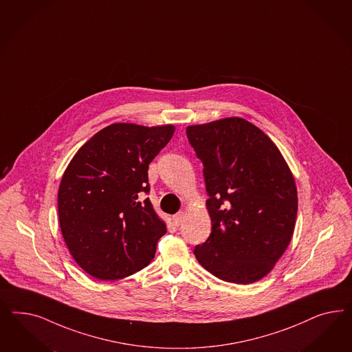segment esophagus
Here are the masks:
<instances>
[{
	"mask_svg": "<svg viewBox=\"0 0 352 352\" xmlns=\"http://www.w3.org/2000/svg\"><path fill=\"white\" fill-rule=\"evenodd\" d=\"M184 217H186V214L183 213V212H179V213L173 215V223L175 224V226H181L183 223V221H184Z\"/></svg>",
	"mask_w": 352,
	"mask_h": 352,
	"instance_id": "esophagus-1",
	"label": "esophagus"
}]
</instances>
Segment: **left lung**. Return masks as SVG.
Segmentation results:
<instances>
[{"label": "left lung", "mask_w": 352, "mask_h": 352, "mask_svg": "<svg viewBox=\"0 0 352 352\" xmlns=\"http://www.w3.org/2000/svg\"><path fill=\"white\" fill-rule=\"evenodd\" d=\"M187 138L203 161L212 234L193 253L214 276L252 284L266 276L294 232L298 196L275 143L244 118L191 125Z\"/></svg>", "instance_id": "8db88e82"}]
</instances>
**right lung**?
I'll return each instance as SVG.
<instances>
[{"instance_id": "1", "label": "right lung", "mask_w": 352, "mask_h": 352, "mask_svg": "<svg viewBox=\"0 0 352 352\" xmlns=\"http://www.w3.org/2000/svg\"><path fill=\"white\" fill-rule=\"evenodd\" d=\"M175 128L118 122L76 152L58 191L65 245L98 280H118L148 266L166 224L148 197V165Z\"/></svg>"}]
</instances>
